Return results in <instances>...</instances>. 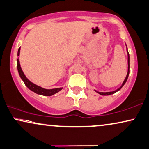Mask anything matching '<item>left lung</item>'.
I'll return each mask as SVG.
<instances>
[{"label": "left lung", "mask_w": 149, "mask_h": 149, "mask_svg": "<svg viewBox=\"0 0 149 149\" xmlns=\"http://www.w3.org/2000/svg\"><path fill=\"white\" fill-rule=\"evenodd\" d=\"M127 55H128V71H127V76H126V78H125V79L124 80V81H123V84H122V86H121L119 88H118L117 90H116L115 91H113V92H98V91H96V90H95V91H96V92H98V93L99 94H100V95H103V96H107V95H110V94H113L116 93V92H118V90H120L122 88H123V86H124L125 83H126L127 80V79H128L129 74V52H128V51H127Z\"/></svg>", "instance_id": "obj_1"}]
</instances>
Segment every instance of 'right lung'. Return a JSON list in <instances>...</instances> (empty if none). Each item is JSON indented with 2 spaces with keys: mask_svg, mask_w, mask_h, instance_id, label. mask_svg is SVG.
I'll return each instance as SVG.
<instances>
[{
  "mask_svg": "<svg viewBox=\"0 0 149 149\" xmlns=\"http://www.w3.org/2000/svg\"><path fill=\"white\" fill-rule=\"evenodd\" d=\"M20 48H19L18 51V56L20 55ZM17 68H18L19 75H20V78L22 79V80L24 81L25 86L27 87L30 90H31V91L35 92V93L40 94V95H42V96H49L57 93L58 92H59L61 90H62V88H54V89H45V88H42V87L40 86H37V85L33 84V83L30 81L26 78V77L25 76V74H24V72H23L22 68H21L20 61H19V58L17 59Z\"/></svg>",
  "mask_w": 149,
  "mask_h": 149,
  "instance_id": "obj_1",
  "label": "right lung"
}]
</instances>
